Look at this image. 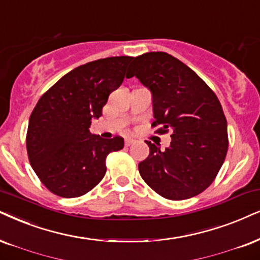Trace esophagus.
<instances>
[{"mask_svg": "<svg viewBox=\"0 0 260 260\" xmlns=\"http://www.w3.org/2000/svg\"><path fill=\"white\" fill-rule=\"evenodd\" d=\"M133 143H134V139H131V138H126V139H124V144H126V146L132 145Z\"/></svg>", "mask_w": 260, "mask_h": 260, "instance_id": "obj_1", "label": "esophagus"}]
</instances>
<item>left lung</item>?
<instances>
[{
  "instance_id": "obj_1",
  "label": "left lung",
  "mask_w": 260,
  "mask_h": 260,
  "mask_svg": "<svg viewBox=\"0 0 260 260\" xmlns=\"http://www.w3.org/2000/svg\"><path fill=\"white\" fill-rule=\"evenodd\" d=\"M127 78L136 77L152 94L157 132L172 131L166 150L146 141L150 154L139 163L143 180L167 199L198 196L211 185L228 151L226 120L211 88L188 66L163 51L133 57Z\"/></svg>"
}]
</instances>
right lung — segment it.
<instances>
[{"label":"right lung","instance_id":"obj_1","mask_svg":"<svg viewBox=\"0 0 260 260\" xmlns=\"http://www.w3.org/2000/svg\"><path fill=\"white\" fill-rule=\"evenodd\" d=\"M131 56L100 58L63 75L39 98L28 121L26 147L43 185L63 198L86 194L106 175V158L123 138L90 132L111 92L122 84Z\"/></svg>","mask_w":260,"mask_h":260}]
</instances>
